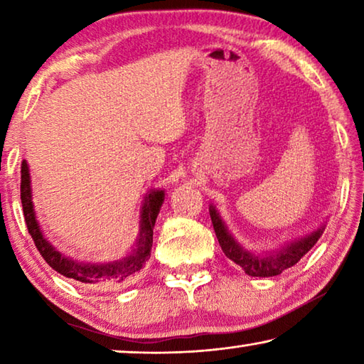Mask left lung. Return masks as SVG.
<instances>
[{
  "label": "left lung",
  "instance_id": "8db88e82",
  "mask_svg": "<svg viewBox=\"0 0 364 364\" xmlns=\"http://www.w3.org/2000/svg\"><path fill=\"white\" fill-rule=\"evenodd\" d=\"M208 210H210L215 234H217L220 247L225 252V255L236 264H239V267L245 271V274L258 276V278H269V276L281 274L284 269L294 267V264L318 242V239L321 237L324 230V228H319V230L313 231L310 236L301 237L299 241L289 244L287 247L274 252V254L255 255L250 254L247 250H244L241 245L234 241V237L228 232L226 226L218 217V213L215 210L213 205H210Z\"/></svg>",
  "mask_w": 364,
  "mask_h": 364
}]
</instances>
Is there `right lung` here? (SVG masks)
<instances>
[{
    "instance_id": "obj_1",
    "label": "right lung",
    "mask_w": 364,
    "mask_h": 364,
    "mask_svg": "<svg viewBox=\"0 0 364 364\" xmlns=\"http://www.w3.org/2000/svg\"><path fill=\"white\" fill-rule=\"evenodd\" d=\"M164 191H152L149 196L144 197V205L141 210V231L138 247L130 257L112 263H80L64 257L60 252L49 244L38 226L35 218V210L32 204V189H30V173L26 160L21 165V200L23 208V218H26L27 230L32 236L36 249L45 258V262L54 271H58L65 278H72L82 284L101 286V287H115L130 281L134 274L139 273L143 264L149 260L152 249V234L156 218L164 202Z\"/></svg>"
}]
</instances>
